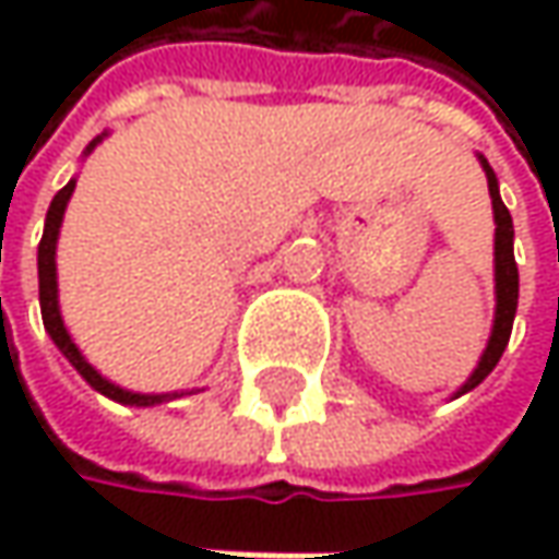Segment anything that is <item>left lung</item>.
<instances>
[{"label": "left lung", "instance_id": "8db88e82", "mask_svg": "<svg viewBox=\"0 0 559 559\" xmlns=\"http://www.w3.org/2000/svg\"><path fill=\"white\" fill-rule=\"evenodd\" d=\"M479 164H483L485 180H488V195H491V211H495V323H491V335H488V345H485L476 370L454 392V397L473 392L485 376L498 367L507 342H510L516 301H520V270H516V258H513V217H510L507 204L501 202V189H498V177H495L491 164L485 162L483 155H479Z\"/></svg>", "mask_w": 559, "mask_h": 559}]
</instances>
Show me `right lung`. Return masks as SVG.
<instances>
[{
  "label": "right lung",
  "instance_id": "obj_1",
  "mask_svg": "<svg viewBox=\"0 0 559 559\" xmlns=\"http://www.w3.org/2000/svg\"><path fill=\"white\" fill-rule=\"evenodd\" d=\"M105 136H108V133H102V136H96V140L90 142L83 155H90V152H93ZM74 186H76V177L71 180V183L64 186V189H61V192L52 199V204H49L46 226H43V239H39V251H36V267H39V311H43V326H46V333H49V338L55 342V348L68 357V364H71L76 373L83 376V379L96 389L98 395L111 397V401L127 404V407H155V404H164V401H177V397L202 392V389H189V392H162V395L130 392V389H123V385H118V382H111L108 376L98 373L96 367H93V364L83 357V352L74 345V338H71V333H68V326H64V317H61V305H58V267H55L58 233H61V221H64V207H68L71 195H74Z\"/></svg>",
  "mask_w": 559,
  "mask_h": 559
}]
</instances>
